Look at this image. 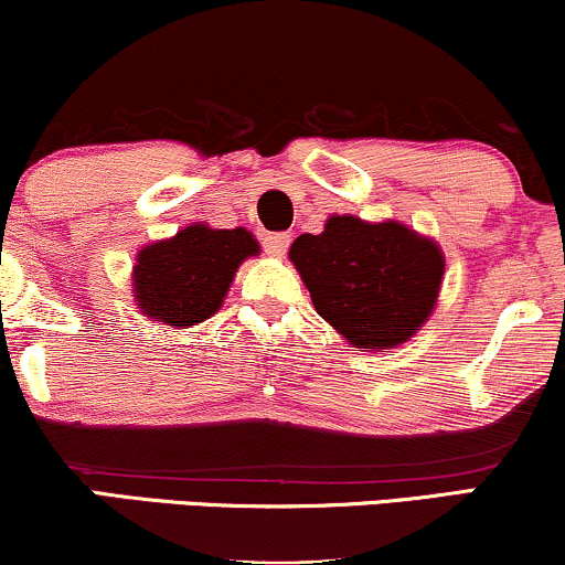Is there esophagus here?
Listing matches in <instances>:
<instances>
[{
  "mask_svg": "<svg viewBox=\"0 0 565 565\" xmlns=\"http://www.w3.org/2000/svg\"><path fill=\"white\" fill-rule=\"evenodd\" d=\"M289 234H268L263 239V247H265V255L268 257H284L289 249Z\"/></svg>",
  "mask_w": 565,
  "mask_h": 565,
  "instance_id": "esophagus-1",
  "label": "esophagus"
}]
</instances>
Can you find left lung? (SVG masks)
Here are the masks:
<instances>
[{
	"label": "left lung",
	"mask_w": 565,
	"mask_h": 565,
	"mask_svg": "<svg viewBox=\"0 0 565 565\" xmlns=\"http://www.w3.org/2000/svg\"><path fill=\"white\" fill-rule=\"evenodd\" d=\"M289 260L318 316L363 352L416 337L437 308L445 276V255L431 236L355 215H331L321 234L297 236Z\"/></svg>",
	"instance_id": "obj_1"
}]
</instances>
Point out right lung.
<instances>
[{"instance_id":"obj_1","label":"right lung","mask_w":565,"mask_h":565,"mask_svg":"<svg viewBox=\"0 0 565 565\" xmlns=\"http://www.w3.org/2000/svg\"><path fill=\"white\" fill-rule=\"evenodd\" d=\"M255 255L260 244L247 228L192 223L136 253L131 297L149 321L189 329L221 310L239 265Z\"/></svg>"}]
</instances>
